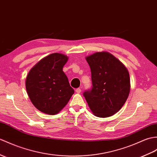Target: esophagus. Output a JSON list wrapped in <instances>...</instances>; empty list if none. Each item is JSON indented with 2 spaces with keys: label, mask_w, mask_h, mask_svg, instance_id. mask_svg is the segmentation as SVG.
<instances>
[{
  "label": "esophagus",
  "mask_w": 157,
  "mask_h": 157,
  "mask_svg": "<svg viewBox=\"0 0 157 157\" xmlns=\"http://www.w3.org/2000/svg\"><path fill=\"white\" fill-rule=\"evenodd\" d=\"M75 92H77L78 94H79L80 92H82V90H81V89H80V88H77V89H76V90H75Z\"/></svg>",
  "instance_id": "1"
}]
</instances>
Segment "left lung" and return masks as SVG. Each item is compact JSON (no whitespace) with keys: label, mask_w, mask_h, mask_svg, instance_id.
Returning a JSON list of instances; mask_svg holds the SVG:
<instances>
[{"label":"left lung","mask_w":157,"mask_h":157,"mask_svg":"<svg viewBox=\"0 0 157 157\" xmlns=\"http://www.w3.org/2000/svg\"><path fill=\"white\" fill-rule=\"evenodd\" d=\"M92 74V87L83 95L94 115L106 118L118 112L128 97L130 83L126 67L108 52L86 57Z\"/></svg>","instance_id":"obj_1"}]
</instances>
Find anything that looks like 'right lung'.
I'll return each instance as SVG.
<instances>
[{"instance_id": "obj_1", "label": "right lung", "mask_w": 157, "mask_h": 157, "mask_svg": "<svg viewBox=\"0 0 157 157\" xmlns=\"http://www.w3.org/2000/svg\"><path fill=\"white\" fill-rule=\"evenodd\" d=\"M68 60L63 54L55 53L40 60L27 76V92L31 102L47 114L59 113L74 94L63 67Z\"/></svg>"}]
</instances>
